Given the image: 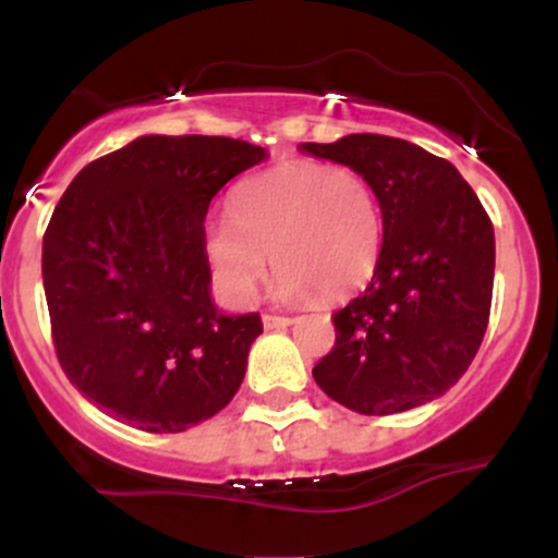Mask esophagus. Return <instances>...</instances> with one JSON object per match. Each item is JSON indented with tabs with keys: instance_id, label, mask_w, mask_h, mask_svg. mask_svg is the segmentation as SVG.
I'll return each mask as SVG.
<instances>
[{
	"instance_id": "esophagus-1",
	"label": "esophagus",
	"mask_w": 558,
	"mask_h": 558,
	"mask_svg": "<svg viewBox=\"0 0 558 558\" xmlns=\"http://www.w3.org/2000/svg\"><path fill=\"white\" fill-rule=\"evenodd\" d=\"M262 323H265L267 330H278V328H288V325H293V317H283V315H262Z\"/></svg>"
}]
</instances>
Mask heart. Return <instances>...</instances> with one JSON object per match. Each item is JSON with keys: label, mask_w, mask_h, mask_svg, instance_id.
<instances>
[{"label": "heart", "mask_w": 558, "mask_h": 558, "mask_svg": "<svg viewBox=\"0 0 558 558\" xmlns=\"http://www.w3.org/2000/svg\"><path fill=\"white\" fill-rule=\"evenodd\" d=\"M383 215L373 183L354 168L291 159L246 178L230 217L207 222L204 252L226 299L248 306L272 262L278 293L338 301L373 278Z\"/></svg>", "instance_id": "1"}]
</instances>
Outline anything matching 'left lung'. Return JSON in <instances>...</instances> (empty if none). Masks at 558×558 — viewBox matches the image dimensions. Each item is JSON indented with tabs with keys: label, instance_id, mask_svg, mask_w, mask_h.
<instances>
[{
	"label": "left lung",
	"instance_id": "left-lung-1",
	"mask_svg": "<svg viewBox=\"0 0 558 558\" xmlns=\"http://www.w3.org/2000/svg\"><path fill=\"white\" fill-rule=\"evenodd\" d=\"M301 149L360 170L383 213L375 275L332 315L336 343L312 369L317 386L377 417L438 399L466 373L488 328V213L448 159L403 138L351 133Z\"/></svg>",
	"mask_w": 558,
	"mask_h": 558
}]
</instances>
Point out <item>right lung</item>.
Segmentation results:
<instances>
[{
  "label": "right lung",
  "mask_w": 558,
  "mask_h": 558,
  "mask_svg": "<svg viewBox=\"0 0 558 558\" xmlns=\"http://www.w3.org/2000/svg\"><path fill=\"white\" fill-rule=\"evenodd\" d=\"M265 157L241 138L141 136L68 185L44 233V293L60 367L101 412L181 433L241 388L262 319L213 304L204 217Z\"/></svg>",
  "instance_id": "right-lung-1"
}]
</instances>
